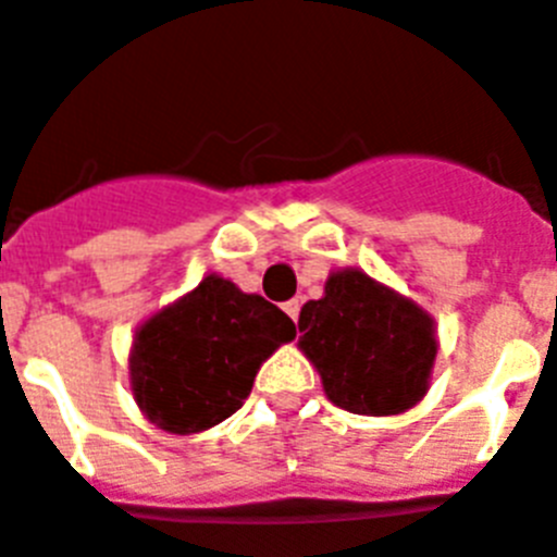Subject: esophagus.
<instances>
[{"mask_svg":"<svg viewBox=\"0 0 557 557\" xmlns=\"http://www.w3.org/2000/svg\"><path fill=\"white\" fill-rule=\"evenodd\" d=\"M283 311H286V314L297 322V317H300V300H288L286 306H283Z\"/></svg>","mask_w":557,"mask_h":557,"instance_id":"obj_1","label":"esophagus"}]
</instances>
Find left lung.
I'll list each match as a JSON object with an SVG mask.
<instances>
[{
  "label": "left lung",
  "mask_w": 557,
  "mask_h": 557,
  "mask_svg": "<svg viewBox=\"0 0 557 557\" xmlns=\"http://www.w3.org/2000/svg\"><path fill=\"white\" fill-rule=\"evenodd\" d=\"M297 325L300 350L336 408L394 416L428 394L438 350L433 317L366 271H334Z\"/></svg>",
  "instance_id": "left-lung-1"
}]
</instances>
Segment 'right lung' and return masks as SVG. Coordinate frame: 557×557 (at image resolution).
Here are the masks:
<instances>
[{
  "label": "right lung",
  "instance_id": "add662e5",
  "mask_svg": "<svg viewBox=\"0 0 557 557\" xmlns=\"http://www.w3.org/2000/svg\"><path fill=\"white\" fill-rule=\"evenodd\" d=\"M294 336L277 306L209 274L135 331L133 396L161 430L200 433L240 410L260 366Z\"/></svg>",
  "mask_w": 557,
  "mask_h": 557
}]
</instances>
